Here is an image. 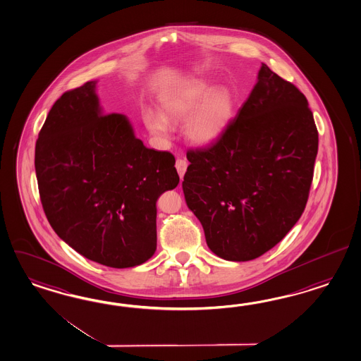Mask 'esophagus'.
Masks as SVG:
<instances>
[{
  "label": "esophagus",
  "instance_id": "1",
  "mask_svg": "<svg viewBox=\"0 0 361 361\" xmlns=\"http://www.w3.org/2000/svg\"><path fill=\"white\" fill-rule=\"evenodd\" d=\"M176 167L178 174L180 176V179H183L185 170H187V162H185V159H182V158H178L176 162Z\"/></svg>",
  "mask_w": 361,
  "mask_h": 361
}]
</instances>
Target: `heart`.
<instances>
[{
	"instance_id": "obj_1",
	"label": "heart",
	"mask_w": 361,
	"mask_h": 361,
	"mask_svg": "<svg viewBox=\"0 0 361 361\" xmlns=\"http://www.w3.org/2000/svg\"><path fill=\"white\" fill-rule=\"evenodd\" d=\"M159 111L145 109L142 112L144 123L153 135L165 139L171 130L170 124L190 114L185 123V137L197 145H207L228 128L234 99L226 87L212 89L209 83L197 80L161 94Z\"/></svg>"
}]
</instances>
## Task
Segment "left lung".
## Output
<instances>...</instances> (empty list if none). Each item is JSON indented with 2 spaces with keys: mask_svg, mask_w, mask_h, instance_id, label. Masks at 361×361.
Here are the masks:
<instances>
[{
  "mask_svg": "<svg viewBox=\"0 0 361 361\" xmlns=\"http://www.w3.org/2000/svg\"><path fill=\"white\" fill-rule=\"evenodd\" d=\"M318 130L305 95L262 64L258 82L212 145L190 149L182 183L208 247L233 262L278 245L305 209Z\"/></svg>",
  "mask_w": 361,
  "mask_h": 361,
  "instance_id": "left-lung-1",
  "label": "left lung"
}]
</instances>
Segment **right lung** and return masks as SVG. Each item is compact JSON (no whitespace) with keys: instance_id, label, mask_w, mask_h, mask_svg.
<instances>
[{"instance_id":"right-lung-1","label":"right lung","mask_w":361,"mask_h":361,"mask_svg":"<svg viewBox=\"0 0 361 361\" xmlns=\"http://www.w3.org/2000/svg\"><path fill=\"white\" fill-rule=\"evenodd\" d=\"M95 83L65 92L48 112L35 147L40 202L85 258L135 267L157 247L156 203L179 183L176 158L147 148L124 115H103Z\"/></svg>"}]
</instances>
